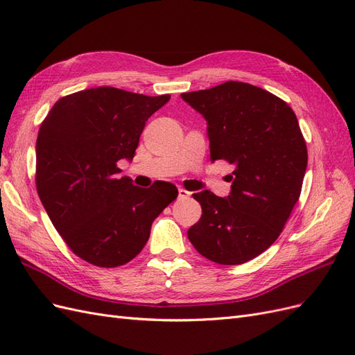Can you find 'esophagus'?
I'll use <instances>...</instances> for the list:
<instances>
[{
    "label": "esophagus",
    "mask_w": 355,
    "mask_h": 355,
    "mask_svg": "<svg viewBox=\"0 0 355 355\" xmlns=\"http://www.w3.org/2000/svg\"><path fill=\"white\" fill-rule=\"evenodd\" d=\"M178 192H179V198H188V197L191 196V192H188V191L184 189V188H179Z\"/></svg>",
    "instance_id": "34e87169"
}]
</instances>
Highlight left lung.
Here are the masks:
<instances>
[{"instance_id": "left-lung-1", "label": "left lung", "mask_w": 355, "mask_h": 355, "mask_svg": "<svg viewBox=\"0 0 355 355\" xmlns=\"http://www.w3.org/2000/svg\"><path fill=\"white\" fill-rule=\"evenodd\" d=\"M180 96L206 118L211 161L235 167L227 198L192 194L202 213L188 239L211 262L244 263L278 239L299 200L308 151L297 118L283 99L241 81Z\"/></svg>"}]
</instances>
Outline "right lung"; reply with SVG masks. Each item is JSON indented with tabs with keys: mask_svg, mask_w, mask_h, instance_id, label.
Wrapping results in <instances>:
<instances>
[{
	"mask_svg": "<svg viewBox=\"0 0 355 355\" xmlns=\"http://www.w3.org/2000/svg\"><path fill=\"white\" fill-rule=\"evenodd\" d=\"M170 94L145 96L96 87L59 99L37 137L35 185L51 223L69 249L101 268L130 262L151 225L178 197L168 182L139 188L116 179L133 159L145 123Z\"/></svg>",
	"mask_w": 355,
	"mask_h": 355,
	"instance_id": "1",
	"label": "right lung"
}]
</instances>
